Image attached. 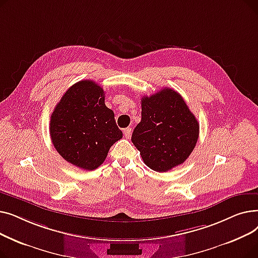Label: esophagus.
<instances>
[{
	"label": "esophagus",
	"instance_id": "1",
	"mask_svg": "<svg viewBox=\"0 0 258 258\" xmlns=\"http://www.w3.org/2000/svg\"><path fill=\"white\" fill-rule=\"evenodd\" d=\"M123 134H124V137L130 139L131 138V135H132V128L131 127H126L123 130Z\"/></svg>",
	"mask_w": 258,
	"mask_h": 258
}]
</instances>
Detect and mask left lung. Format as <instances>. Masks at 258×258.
<instances>
[{"mask_svg":"<svg viewBox=\"0 0 258 258\" xmlns=\"http://www.w3.org/2000/svg\"><path fill=\"white\" fill-rule=\"evenodd\" d=\"M141 121L132 142L151 169L165 172L186 161L196 147L200 124L181 95L164 88L141 99Z\"/></svg>","mask_w":258,"mask_h":258,"instance_id":"8db88e82","label":"left lung"}]
</instances>
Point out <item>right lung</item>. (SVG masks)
<instances>
[{"label":"right lung","mask_w":258,"mask_h":258,"mask_svg":"<svg viewBox=\"0 0 258 258\" xmlns=\"http://www.w3.org/2000/svg\"><path fill=\"white\" fill-rule=\"evenodd\" d=\"M50 136L58 154L86 170L99 167L111 146L122 138L104 91L93 80L68 89L51 115Z\"/></svg>","instance_id":"1"}]
</instances>
